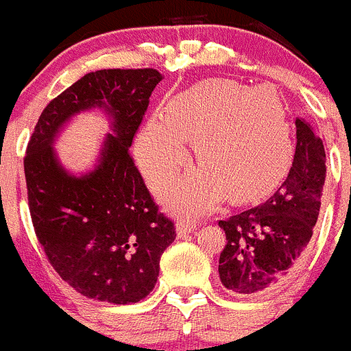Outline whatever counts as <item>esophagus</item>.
<instances>
[{"label": "esophagus", "instance_id": "obj_1", "mask_svg": "<svg viewBox=\"0 0 351 351\" xmlns=\"http://www.w3.org/2000/svg\"><path fill=\"white\" fill-rule=\"evenodd\" d=\"M195 228H197V222L189 221V219H180V221L176 222V232H178V236H186Z\"/></svg>", "mask_w": 351, "mask_h": 351}]
</instances>
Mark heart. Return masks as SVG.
Masks as SVG:
<instances>
[{
  "label": "heart",
  "mask_w": 351,
  "mask_h": 351,
  "mask_svg": "<svg viewBox=\"0 0 351 351\" xmlns=\"http://www.w3.org/2000/svg\"><path fill=\"white\" fill-rule=\"evenodd\" d=\"M189 139L202 166L162 190L165 204L180 214L207 210L228 193L238 202L267 195L287 175L295 149L277 91L231 80L204 81L147 120L136 154L153 185L189 165Z\"/></svg>",
  "instance_id": "heart-1"
}]
</instances>
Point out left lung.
<instances>
[{"label": "left lung", "mask_w": 351, "mask_h": 351, "mask_svg": "<svg viewBox=\"0 0 351 351\" xmlns=\"http://www.w3.org/2000/svg\"><path fill=\"white\" fill-rule=\"evenodd\" d=\"M295 127V154L280 189L265 204L219 221L226 232L219 277L231 292L260 295L284 285L313 238L326 178V153L309 123L297 119Z\"/></svg>", "instance_id": "left-lung-1"}]
</instances>
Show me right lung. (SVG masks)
Masks as SVG:
<instances>
[{
    "label": "right lung",
    "instance_id": "obj_1",
    "mask_svg": "<svg viewBox=\"0 0 351 351\" xmlns=\"http://www.w3.org/2000/svg\"><path fill=\"white\" fill-rule=\"evenodd\" d=\"M161 80L151 67L88 73L44 108L28 141L23 166L35 234L59 277L88 299L143 300L158 282L162 251L176 238L129 154ZM91 108L106 110L112 134L95 168L76 177L51 144L74 114Z\"/></svg>",
    "mask_w": 351,
    "mask_h": 351
}]
</instances>
